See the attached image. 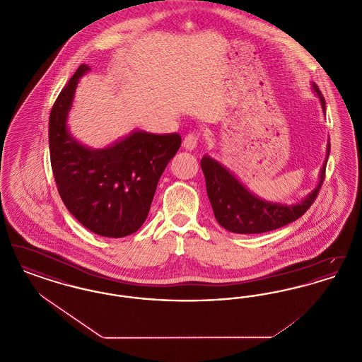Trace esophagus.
<instances>
[{
	"label": "esophagus",
	"instance_id": "34e87169",
	"mask_svg": "<svg viewBox=\"0 0 362 362\" xmlns=\"http://www.w3.org/2000/svg\"><path fill=\"white\" fill-rule=\"evenodd\" d=\"M198 145V136L194 134V133H189L187 134L185 139H183V146L187 149V151H194Z\"/></svg>",
	"mask_w": 362,
	"mask_h": 362
}]
</instances>
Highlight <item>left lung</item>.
<instances>
[{"instance_id":"left-lung-1","label":"left lung","mask_w":362,"mask_h":362,"mask_svg":"<svg viewBox=\"0 0 362 362\" xmlns=\"http://www.w3.org/2000/svg\"><path fill=\"white\" fill-rule=\"evenodd\" d=\"M312 89L317 95L326 117L325 98L315 84H312ZM328 155L329 142H327L326 160L320 170L317 186L304 199L292 205L269 202L259 198L221 163L210 156H204L201 160V168L205 175L207 197L216 220L226 230L241 235L264 233L296 221L310 209L317 197L325 180Z\"/></svg>"}]
</instances>
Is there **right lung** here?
I'll return each mask as SVG.
<instances>
[{
	"label": "right lung",
	"instance_id": "obj_1",
	"mask_svg": "<svg viewBox=\"0 0 362 362\" xmlns=\"http://www.w3.org/2000/svg\"><path fill=\"white\" fill-rule=\"evenodd\" d=\"M89 70L80 65L52 105V173L65 206L80 224L99 236L124 238L145 223L158 179L182 138L134 130L102 149L83 145L71 136L68 117L77 84Z\"/></svg>",
	"mask_w": 362,
	"mask_h": 362
}]
</instances>
